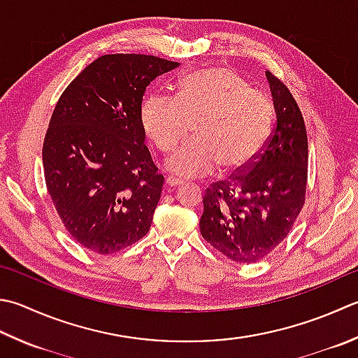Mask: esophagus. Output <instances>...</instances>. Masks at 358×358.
Masks as SVG:
<instances>
[{
  "instance_id": "34e87169",
  "label": "esophagus",
  "mask_w": 358,
  "mask_h": 358,
  "mask_svg": "<svg viewBox=\"0 0 358 358\" xmlns=\"http://www.w3.org/2000/svg\"><path fill=\"white\" fill-rule=\"evenodd\" d=\"M164 183H166V187H169V189H172V187H177V186H180L181 183H183V181H181V180H177V178H166V181H164Z\"/></svg>"
}]
</instances>
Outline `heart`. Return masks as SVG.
Returning <instances> with one entry per match:
<instances>
[{"instance_id":"obj_1","label":"heart","mask_w":358,"mask_h":358,"mask_svg":"<svg viewBox=\"0 0 358 358\" xmlns=\"http://www.w3.org/2000/svg\"><path fill=\"white\" fill-rule=\"evenodd\" d=\"M273 107L267 96L227 66H205L186 74L175 99L152 96L141 107L145 135L161 153H169L195 124L192 143L166 161L175 177H203L217 166L237 171L267 141Z\"/></svg>"}]
</instances>
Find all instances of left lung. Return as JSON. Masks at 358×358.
Segmentation results:
<instances>
[{
  "instance_id": "8db88e82",
  "label": "left lung",
  "mask_w": 358,
  "mask_h": 358,
  "mask_svg": "<svg viewBox=\"0 0 358 358\" xmlns=\"http://www.w3.org/2000/svg\"><path fill=\"white\" fill-rule=\"evenodd\" d=\"M276 125L245 167L205 191L200 233L223 256L251 264L268 256L306 203L309 144L304 117L284 83L267 71Z\"/></svg>"
}]
</instances>
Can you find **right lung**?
Here are the masks:
<instances>
[{
    "label": "right lung",
    "instance_id": "1",
    "mask_svg": "<svg viewBox=\"0 0 358 358\" xmlns=\"http://www.w3.org/2000/svg\"><path fill=\"white\" fill-rule=\"evenodd\" d=\"M178 62L107 54L69 83L43 141L48 192L83 248L111 255L149 233L164 178L144 145L145 88Z\"/></svg>",
    "mask_w": 358,
    "mask_h": 358
}]
</instances>
